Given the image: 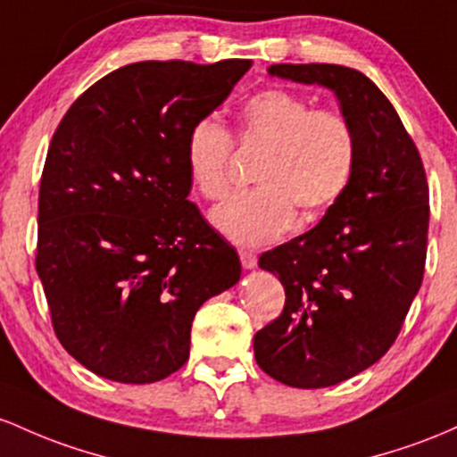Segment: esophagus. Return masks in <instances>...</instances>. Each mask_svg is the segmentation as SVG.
<instances>
[{"label":"esophagus","mask_w":457,"mask_h":457,"mask_svg":"<svg viewBox=\"0 0 457 457\" xmlns=\"http://www.w3.org/2000/svg\"><path fill=\"white\" fill-rule=\"evenodd\" d=\"M239 259H242L244 270L256 268V254L250 253V250H239Z\"/></svg>","instance_id":"34e87169"}]
</instances>
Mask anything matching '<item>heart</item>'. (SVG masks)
<instances>
[{"label":"heart","mask_w":457,"mask_h":457,"mask_svg":"<svg viewBox=\"0 0 457 457\" xmlns=\"http://www.w3.org/2000/svg\"><path fill=\"white\" fill-rule=\"evenodd\" d=\"M239 145L261 148V187L237 194L212 212V224L242 245H263L294 224L321 218L350 187L358 160L352 125L337 112L315 110L283 88L250 96L242 107ZM186 163L198 194L220 201L233 186V136L215 118H203L187 133Z\"/></svg>","instance_id":"heart-1"}]
</instances>
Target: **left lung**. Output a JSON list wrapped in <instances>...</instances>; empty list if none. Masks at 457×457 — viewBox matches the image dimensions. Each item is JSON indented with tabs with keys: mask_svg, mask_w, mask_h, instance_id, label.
I'll return each mask as SVG.
<instances>
[{
	"mask_svg": "<svg viewBox=\"0 0 457 457\" xmlns=\"http://www.w3.org/2000/svg\"><path fill=\"white\" fill-rule=\"evenodd\" d=\"M268 73L335 92L356 133V170L341 201L309 233L259 259L287 300L254 335L256 365L287 386H335L388 352L421 287L428 179L402 118L361 71L271 64Z\"/></svg>",
	"mask_w": 457,
	"mask_h": 457,
	"instance_id": "8db88e82",
	"label": "left lung"
}]
</instances>
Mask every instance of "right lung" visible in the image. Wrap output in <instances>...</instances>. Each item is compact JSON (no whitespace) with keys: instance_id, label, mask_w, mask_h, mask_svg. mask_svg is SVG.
<instances>
[{"instance_id":"1","label":"right lung","mask_w":457,"mask_h":457,"mask_svg":"<svg viewBox=\"0 0 457 457\" xmlns=\"http://www.w3.org/2000/svg\"><path fill=\"white\" fill-rule=\"evenodd\" d=\"M250 66L127 64L51 137L36 271L55 337L96 376L151 384L181 369L196 311L242 276L233 245L187 201L186 142Z\"/></svg>"}]
</instances>
